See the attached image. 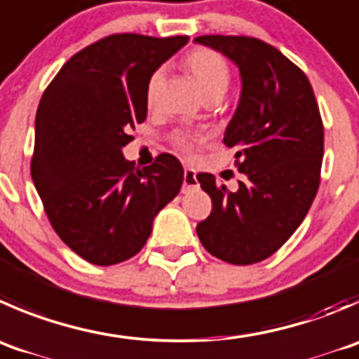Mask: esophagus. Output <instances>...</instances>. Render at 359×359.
Returning a JSON list of instances; mask_svg holds the SVG:
<instances>
[{"label": "esophagus", "instance_id": "obj_1", "mask_svg": "<svg viewBox=\"0 0 359 359\" xmlns=\"http://www.w3.org/2000/svg\"><path fill=\"white\" fill-rule=\"evenodd\" d=\"M196 172L193 168L184 170V191H189L196 187Z\"/></svg>", "mask_w": 359, "mask_h": 359}]
</instances>
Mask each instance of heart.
<instances>
[{
  "mask_svg": "<svg viewBox=\"0 0 359 359\" xmlns=\"http://www.w3.org/2000/svg\"><path fill=\"white\" fill-rule=\"evenodd\" d=\"M184 66L187 72L193 75L196 80L200 91L203 93L205 98L210 96H222L228 89L229 76V62L222 54L217 50L208 47H198L193 48L189 54L184 57ZM163 82V69H154L151 73L145 86V102L149 107L154 105L156 98H158L159 87ZM205 142V137L196 131H177L172 137V147L177 152L184 156H191L201 144Z\"/></svg>",
  "mask_w": 359,
  "mask_h": 359,
  "instance_id": "b5f03b06",
  "label": "heart"
}]
</instances>
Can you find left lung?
Masks as SVG:
<instances>
[{"instance_id": "1", "label": "left lung", "mask_w": 359, "mask_h": 359, "mask_svg": "<svg viewBox=\"0 0 359 359\" xmlns=\"http://www.w3.org/2000/svg\"><path fill=\"white\" fill-rule=\"evenodd\" d=\"M235 61L242 96L224 144L243 173L235 193L212 173H198L212 212L196 226L212 256L231 264L266 259L307 215L321 182L325 128L307 75L266 41L252 36L194 38Z\"/></svg>"}]
</instances>
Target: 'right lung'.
I'll list each match as a JSON object with an SVG mask.
<instances>
[{
    "mask_svg": "<svg viewBox=\"0 0 359 359\" xmlns=\"http://www.w3.org/2000/svg\"><path fill=\"white\" fill-rule=\"evenodd\" d=\"M189 36L109 34L68 59L40 100L31 177L59 238L98 266L140 252L156 214L179 194L182 165L135 168L121 152L147 117L145 86Z\"/></svg>",
    "mask_w": 359,
    "mask_h": 359,
    "instance_id": "1",
    "label": "right lung"
}]
</instances>
